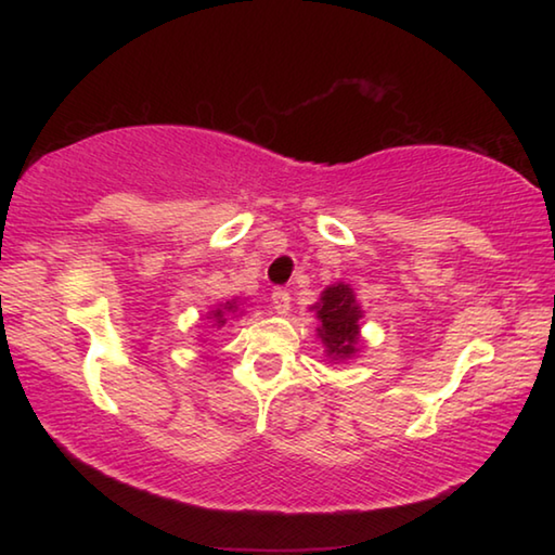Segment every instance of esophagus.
<instances>
[{
    "label": "esophagus",
    "instance_id": "34e87169",
    "mask_svg": "<svg viewBox=\"0 0 555 555\" xmlns=\"http://www.w3.org/2000/svg\"><path fill=\"white\" fill-rule=\"evenodd\" d=\"M271 304H274V311L279 315H286L291 311V294L284 288H276L274 294H271Z\"/></svg>",
    "mask_w": 555,
    "mask_h": 555
}]
</instances>
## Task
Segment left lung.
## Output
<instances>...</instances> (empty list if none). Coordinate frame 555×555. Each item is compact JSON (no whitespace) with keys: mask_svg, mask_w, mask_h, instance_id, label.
I'll return each mask as SVG.
<instances>
[{"mask_svg":"<svg viewBox=\"0 0 555 555\" xmlns=\"http://www.w3.org/2000/svg\"><path fill=\"white\" fill-rule=\"evenodd\" d=\"M308 311L315 313V335L323 343L327 362H347L362 352L364 311L350 284L335 281V284L325 286L318 304H313Z\"/></svg>","mask_w":555,"mask_h":555,"instance_id":"1","label":"left lung"}]
</instances>
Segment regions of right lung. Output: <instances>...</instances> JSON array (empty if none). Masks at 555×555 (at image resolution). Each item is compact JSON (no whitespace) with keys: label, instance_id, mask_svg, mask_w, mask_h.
<instances>
[{"label":"right lung","instance_id":"right-lung-1","mask_svg":"<svg viewBox=\"0 0 555 555\" xmlns=\"http://www.w3.org/2000/svg\"><path fill=\"white\" fill-rule=\"evenodd\" d=\"M230 315H242V300L237 296L230 300H222V304L215 306L205 318H208V323H212V327H222L228 323Z\"/></svg>","mask_w":555,"mask_h":555}]
</instances>
